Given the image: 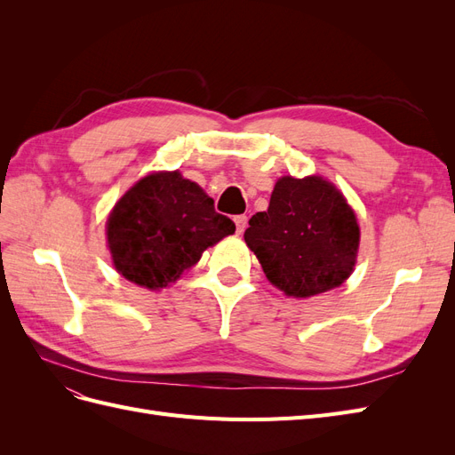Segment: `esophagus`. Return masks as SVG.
I'll return each mask as SVG.
<instances>
[{"label":"esophagus","instance_id":"1","mask_svg":"<svg viewBox=\"0 0 455 455\" xmlns=\"http://www.w3.org/2000/svg\"><path fill=\"white\" fill-rule=\"evenodd\" d=\"M233 222H235V226H237V233L241 235V233H243V231H244V228H246V222H249V218H246L244 214H239V216L233 218Z\"/></svg>","mask_w":455,"mask_h":455}]
</instances>
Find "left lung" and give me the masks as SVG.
<instances>
[{
    "instance_id": "obj_1",
    "label": "left lung",
    "mask_w": 455,
    "mask_h": 455,
    "mask_svg": "<svg viewBox=\"0 0 455 455\" xmlns=\"http://www.w3.org/2000/svg\"><path fill=\"white\" fill-rule=\"evenodd\" d=\"M244 241L271 284L309 298L353 273L361 229L341 191L321 176H283L266 212L249 220Z\"/></svg>"
}]
</instances>
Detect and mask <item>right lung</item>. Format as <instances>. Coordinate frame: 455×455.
<instances>
[{"mask_svg":"<svg viewBox=\"0 0 455 455\" xmlns=\"http://www.w3.org/2000/svg\"><path fill=\"white\" fill-rule=\"evenodd\" d=\"M235 233L214 201L178 172H151L123 196L106 224L114 266L127 281L159 291Z\"/></svg>","mask_w":455,"mask_h":455,"instance_id":"obj_1","label":"right lung"}]
</instances>
